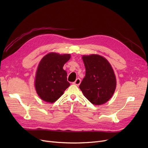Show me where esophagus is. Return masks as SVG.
Wrapping results in <instances>:
<instances>
[{
	"mask_svg": "<svg viewBox=\"0 0 148 148\" xmlns=\"http://www.w3.org/2000/svg\"><path fill=\"white\" fill-rule=\"evenodd\" d=\"M80 83H81V80L79 78H78L76 79V80L74 82H73V84L76 85V86H79V85L80 84Z\"/></svg>",
	"mask_w": 148,
	"mask_h": 148,
	"instance_id": "esophagus-1",
	"label": "esophagus"
}]
</instances>
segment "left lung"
<instances>
[{
	"instance_id": "left-lung-1",
	"label": "left lung",
	"mask_w": 148,
	"mask_h": 148,
	"mask_svg": "<svg viewBox=\"0 0 148 148\" xmlns=\"http://www.w3.org/2000/svg\"><path fill=\"white\" fill-rule=\"evenodd\" d=\"M86 74L80 84L84 96L95 105L106 103L116 87V77L108 60L98 54L83 56Z\"/></svg>"
}]
</instances>
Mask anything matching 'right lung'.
I'll use <instances>...</instances> for the list:
<instances>
[{
	"mask_svg": "<svg viewBox=\"0 0 148 148\" xmlns=\"http://www.w3.org/2000/svg\"><path fill=\"white\" fill-rule=\"evenodd\" d=\"M70 58L69 54L50 53L40 61L36 73L35 87L38 96L44 101L55 102L70 86L67 73L63 69Z\"/></svg>",
	"mask_w": 148,
	"mask_h": 148,
	"instance_id": "obj_1",
	"label": "right lung"
}]
</instances>
